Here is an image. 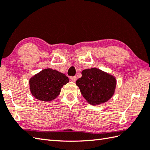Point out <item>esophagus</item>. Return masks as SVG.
<instances>
[{"label":"esophagus","instance_id":"34e87169","mask_svg":"<svg viewBox=\"0 0 150 150\" xmlns=\"http://www.w3.org/2000/svg\"><path fill=\"white\" fill-rule=\"evenodd\" d=\"M70 80H71L72 82H75L76 80H77V77H76V76H73V77H70Z\"/></svg>","mask_w":150,"mask_h":150}]
</instances>
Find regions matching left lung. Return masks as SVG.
Returning a JSON list of instances; mask_svg holds the SVG:
<instances>
[{
    "label": "left lung",
    "instance_id": "obj_1",
    "mask_svg": "<svg viewBox=\"0 0 150 150\" xmlns=\"http://www.w3.org/2000/svg\"><path fill=\"white\" fill-rule=\"evenodd\" d=\"M81 73L76 85L89 104L98 105L112 97L117 84L114 76L96 68L84 69Z\"/></svg>",
    "mask_w": 150,
    "mask_h": 150
}]
</instances>
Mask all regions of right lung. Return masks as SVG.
<instances>
[{
    "label": "right lung",
    "mask_w": 150,
    "mask_h": 150,
    "mask_svg": "<svg viewBox=\"0 0 150 150\" xmlns=\"http://www.w3.org/2000/svg\"><path fill=\"white\" fill-rule=\"evenodd\" d=\"M68 82L69 79L65 74L51 68L42 69L29 81L31 93L37 99L44 102L56 98L63 86Z\"/></svg>",
    "instance_id": "add662e5"
}]
</instances>
